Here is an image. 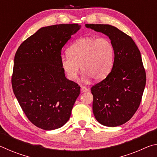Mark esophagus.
<instances>
[{"mask_svg": "<svg viewBox=\"0 0 157 157\" xmlns=\"http://www.w3.org/2000/svg\"><path fill=\"white\" fill-rule=\"evenodd\" d=\"M86 91H88V89H87L86 87L81 86V92L82 93H85V92H86Z\"/></svg>", "mask_w": 157, "mask_h": 157, "instance_id": "obj_1", "label": "esophagus"}]
</instances>
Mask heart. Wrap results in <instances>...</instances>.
<instances>
[{
    "label": "heart",
    "mask_w": 157,
    "mask_h": 157,
    "mask_svg": "<svg viewBox=\"0 0 157 157\" xmlns=\"http://www.w3.org/2000/svg\"><path fill=\"white\" fill-rule=\"evenodd\" d=\"M114 55L113 45L108 39L83 37L68 48V55L61 57L60 63L69 80H75L80 66L85 79L100 81L112 70Z\"/></svg>",
    "instance_id": "obj_1"
}]
</instances>
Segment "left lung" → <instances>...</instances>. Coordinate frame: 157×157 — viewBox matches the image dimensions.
<instances>
[{"mask_svg": "<svg viewBox=\"0 0 157 157\" xmlns=\"http://www.w3.org/2000/svg\"><path fill=\"white\" fill-rule=\"evenodd\" d=\"M85 26L109 36L115 50L112 70L91 89L95 118L105 126L121 125L131 119L141 102L146 75L140 52L131 37L114 26Z\"/></svg>", "mask_w": 157, "mask_h": 157, "instance_id": "1", "label": "left lung"}]
</instances>
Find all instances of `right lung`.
<instances>
[{
  "instance_id": "right-lung-1",
  "label": "right lung",
  "mask_w": 157,
  "mask_h": 157,
  "mask_svg": "<svg viewBox=\"0 0 157 157\" xmlns=\"http://www.w3.org/2000/svg\"><path fill=\"white\" fill-rule=\"evenodd\" d=\"M81 28L76 23L43 27L25 40L15 54L12 89L25 116L45 130L67 123L80 94L66 79L60 63L63 46Z\"/></svg>"
}]
</instances>
